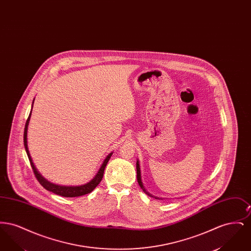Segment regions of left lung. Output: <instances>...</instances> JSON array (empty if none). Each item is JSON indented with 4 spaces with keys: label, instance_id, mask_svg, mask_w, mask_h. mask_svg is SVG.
Instances as JSON below:
<instances>
[{
    "label": "left lung",
    "instance_id": "8db88e82",
    "mask_svg": "<svg viewBox=\"0 0 251 251\" xmlns=\"http://www.w3.org/2000/svg\"><path fill=\"white\" fill-rule=\"evenodd\" d=\"M136 172H137V181H138V184L140 185V187H141V189L143 190L144 193L145 194H147L148 196H150V197H152V198H155L156 200H163V199H161V198H158V197H154V196H152L151 194H150L149 192L146 190V188H145V186H144L143 181H142V176H141V169H140V164H139V160H137L136 161Z\"/></svg>",
    "mask_w": 251,
    "mask_h": 251
}]
</instances>
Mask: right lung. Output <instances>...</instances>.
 <instances>
[{"label":"right lung","mask_w":251,"mask_h":251,"mask_svg":"<svg viewBox=\"0 0 251 251\" xmlns=\"http://www.w3.org/2000/svg\"><path fill=\"white\" fill-rule=\"evenodd\" d=\"M34 101H35V99L33 100L31 111H30V114H29V117H28V119H27V121H26V123H25L24 142L25 151H26L27 156H28V158H29L31 167H32L33 170H34V173H35V175H36V179L39 181V183H40L45 189H47L48 191L52 192V193H54V194H56V195H59V196L65 197V198H75V197H80V196H84V195L91 193V192L95 189L96 186L100 182V180L102 179L104 168L106 167L108 161H109L110 157L113 154V152H110V153L105 157V159H104V161L102 162V164H101V166L100 167V169H99L98 172L96 173L94 178L91 179L90 181L84 183V184L77 185V186H66V185H59V184H55V183H52V182L49 181L48 179H45V178L39 173V171L37 170V168H36L35 164H34V162H33V160H32V157L30 155L29 150H28L27 131H28V126H29V122H30V119H31V115H32V110H33Z\"/></svg>","instance_id":"add662e5"}]
</instances>
